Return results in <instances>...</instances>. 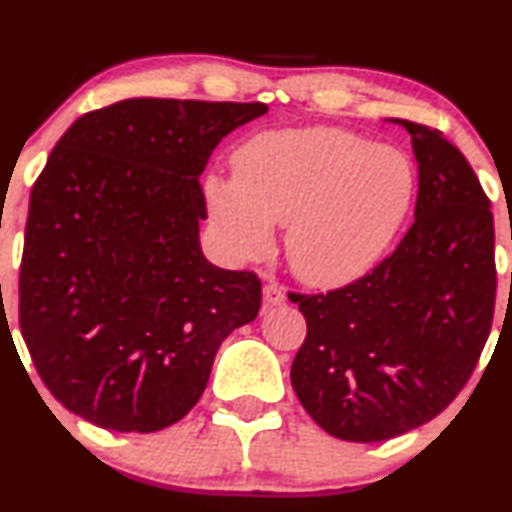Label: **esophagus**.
I'll list each match as a JSON object with an SVG mask.
<instances>
[{"label":"esophagus","instance_id":"34e87169","mask_svg":"<svg viewBox=\"0 0 512 512\" xmlns=\"http://www.w3.org/2000/svg\"><path fill=\"white\" fill-rule=\"evenodd\" d=\"M283 303H286V293H283V288L276 286V283H267V286H264V305L276 307Z\"/></svg>","mask_w":512,"mask_h":512}]
</instances>
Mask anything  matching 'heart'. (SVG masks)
Returning a JSON list of instances; mask_svg holds the SVG:
<instances>
[{
    "label": "heart",
    "instance_id": "heart-1",
    "mask_svg": "<svg viewBox=\"0 0 512 512\" xmlns=\"http://www.w3.org/2000/svg\"><path fill=\"white\" fill-rule=\"evenodd\" d=\"M405 152L341 128L269 131L238 150L233 178L209 176L207 202L231 255L260 257L286 226L293 272L343 286L377 264L415 197Z\"/></svg>",
    "mask_w": 512,
    "mask_h": 512
}]
</instances>
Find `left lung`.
<instances>
[{"instance_id":"1","label":"left lung","mask_w":512,"mask_h":512,"mask_svg":"<svg viewBox=\"0 0 512 512\" xmlns=\"http://www.w3.org/2000/svg\"><path fill=\"white\" fill-rule=\"evenodd\" d=\"M412 135L415 221L372 272L329 293H291L307 336L291 384L326 434L372 443L434 420L463 391L496 303L494 214L463 152L441 131Z\"/></svg>"}]
</instances>
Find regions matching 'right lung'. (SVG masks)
I'll return each instance as SVG.
<instances>
[{
	"label": "right lung",
	"mask_w": 512,
	"mask_h": 512,
	"mask_svg": "<svg viewBox=\"0 0 512 512\" xmlns=\"http://www.w3.org/2000/svg\"><path fill=\"white\" fill-rule=\"evenodd\" d=\"M262 102L135 97L73 121L30 193L18 322L66 410L114 432H159L205 391L262 283L205 260L200 174Z\"/></svg>",
	"instance_id": "right-lung-1"
}]
</instances>
